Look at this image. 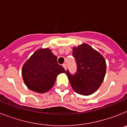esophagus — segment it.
<instances>
[{
  "label": "esophagus",
  "mask_w": 127,
  "mask_h": 127,
  "mask_svg": "<svg viewBox=\"0 0 127 127\" xmlns=\"http://www.w3.org/2000/svg\"><path fill=\"white\" fill-rule=\"evenodd\" d=\"M63 67H64V68L65 69V70L67 69V65H66L65 64H63Z\"/></svg>",
  "instance_id": "1"
}]
</instances>
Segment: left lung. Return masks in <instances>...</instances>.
<instances>
[{
  "label": "left lung",
  "mask_w": 127,
  "mask_h": 127,
  "mask_svg": "<svg viewBox=\"0 0 127 127\" xmlns=\"http://www.w3.org/2000/svg\"><path fill=\"white\" fill-rule=\"evenodd\" d=\"M72 55L76 60L77 71L66 74L74 90L83 95H90L98 90L103 82L106 72L104 57L88 44L74 47Z\"/></svg>",
  "instance_id": "1"
}]
</instances>
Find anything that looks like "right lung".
<instances>
[{"label": "right lung", "instance_id": "add662e5", "mask_svg": "<svg viewBox=\"0 0 127 127\" xmlns=\"http://www.w3.org/2000/svg\"><path fill=\"white\" fill-rule=\"evenodd\" d=\"M64 68L57 63V57L49 48L35 51L23 65L22 77L26 86L35 92L44 94L50 90Z\"/></svg>", "mask_w": 127, "mask_h": 127}]
</instances>
